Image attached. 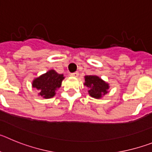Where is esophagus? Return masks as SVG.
<instances>
[{
	"instance_id": "obj_1",
	"label": "esophagus",
	"mask_w": 152,
	"mask_h": 152,
	"mask_svg": "<svg viewBox=\"0 0 152 152\" xmlns=\"http://www.w3.org/2000/svg\"><path fill=\"white\" fill-rule=\"evenodd\" d=\"M71 76H72V77H77L79 75L78 72H73V73H71Z\"/></svg>"
}]
</instances>
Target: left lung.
<instances>
[{
    "label": "left lung",
    "instance_id": "8db88e82",
    "mask_svg": "<svg viewBox=\"0 0 152 152\" xmlns=\"http://www.w3.org/2000/svg\"><path fill=\"white\" fill-rule=\"evenodd\" d=\"M85 83L84 85L89 88V94L92 97L100 98L102 95H105L108 93L109 84L102 79L95 75H88L84 77Z\"/></svg>",
    "mask_w": 152,
    "mask_h": 152
}]
</instances>
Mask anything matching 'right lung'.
Returning <instances> with one entry per match:
<instances>
[{
	"label": "right lung",
	"mask_w": 152,
	"mask_h": 152,
	"mask_svg": "<svg viewBox=\"0 0 152 152\" xmlns=\"http://www.w3.org/2000/svg\"><path fill=\"white\" fill-rule=\"evenodd\" d=\"M64 77L63 75L51 70L40 77L35 79L33 82V87L39 91V95L49 99L54 96L55 91L61 85V81Z\"/></svg>",
	"instance_id": "add662e5"
}]
</instances>
